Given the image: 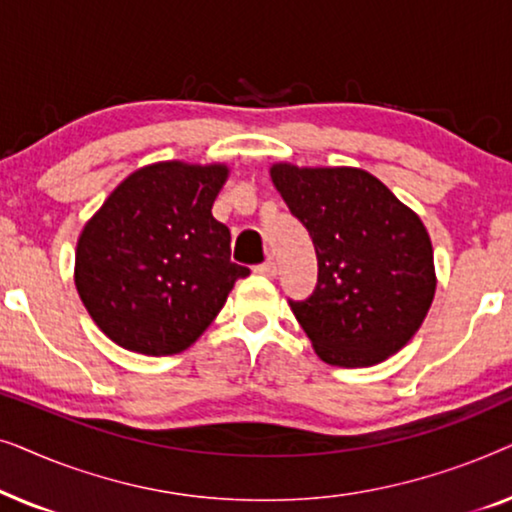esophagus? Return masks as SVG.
Wrapping results in <instances>:
<instances>
[{
	"label": "esophagus",
	"instance_id": "34e87169",
	"mask_svg": "<svg viewBox=\"0 0 512 512\" xmlns=\"http://www.w3.org/2000/svg\"><path fill=\"white\" fill-rule=\"evenodd\" d=\"M256 272H258V275H265V277H275L277 275V263L275 261H265L261 265H256Z\"/></svg>",
	"mask_w": 512,
	"mask_h": 512
}]
</instances>
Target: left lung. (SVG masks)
Returning a JSON list of instances; mask_svg holds the SVG:
<instances>
[{"label":"left lung","mask_w":512,"mask_h":512,"mask_svg":"<svg viewBox=\"0 0 512 512\" xmlns=\"http://www.w3.org/2000/svg\"><path fill=\"white\" fill-rule=\"evenodd\" d=\"M270 179L317 251L314 293L289 305L319 359L368 368L408 345L438 282L419 214L361 167L272 163Z\"/></svg>","instance_id":"left-lung-1"}]
</instances>
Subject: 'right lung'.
Masks as SVG:
<instances>
[{"label":"right lung","instance_id":"add662e5","mask_svg":"<svg viewBox=\"0 0 512 512\" xmlns=\"http://www.w3.org/2000/svg\"><path fill=\"white\" fill-rule=\"evenodd\" d=\"M228 174L226 163L144 165L86 221L74 284L90 319L118 347L184 352L249 275L230 261V230L212 216Z\"/></svg>","mask_w":512,"mask_h":512}]
</instances>
